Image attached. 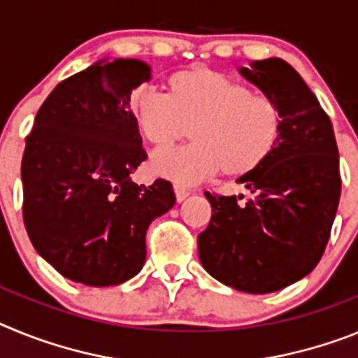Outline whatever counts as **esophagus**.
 <instances>
[{
	"mask_svg": "<svg viewBox=\"0 0 358 358\" xmlns=\"http://www.w3.org/2000/svg\"><path fill=\"white\" fill-rule=\"evenodd\" d=\"M173 189H175V196H176V201H178V203H180V201L185 200V198H187L189 194H191V192H189L187 189L180 187V185H175V187H173Z\"/></svg>",
	"mask_w": 358,
	"mask_h": 358,
	"instance_id": "esophagus-1",
	"label": "esophagus"
}]
</instances>
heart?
Masks as SVG:
<instances>
[{"label": "heart", "instance_id": "obj_1", "mask_svg": "<svg viewBox=\"0 0 358 358\" xmlns=\"http://www.w3.org/2000/svg\"><path fill=\"white\" fill-rule=\"evenodd\" d=\"M167 95L151 88L129 99L136 129L158 151L187 136L194 144L155 155L151 171L178 185H194L223 169L241 178L259 169L275 151L282 131L278 102L209 66L175 71Z\"/></svg>", "mask_w": 358, "mask_h": 358}]
</instances>
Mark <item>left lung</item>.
<instances>
[{
	"label": "left lung",
	"mask_w": 358,
	"mask_h": 358,
	"mask_svg": "<svg viewBox=\"0 0 358 358\" xmlns=\"http://www.w3.org/2000/svg\"><path fill=\"white\" fill-rule=\"evenodd\" d=\"M239 73L278 102L282 131L272 157L238 178L252 196H205L210 223L198 236L203 268L227 287L270 294L321 261L341 198L334 127L303 77L279 57Z\"/></svg>",
	"instance_id": "left-lung-1"
}]
</instances>
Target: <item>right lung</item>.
<instances>
[{
  "label": "right lung",
  "instance_id": "obj_1",
  "mask_svg": "<svg viewBox=\"0 0 358 358\" xmlns=\"http://www.w3.org/2000/svg\"><path fill=\"white\" fill-rule=\"evenodd\" d=\"M151 79L138 59H102L59 83L39 108L21 162L23 220L37 254L70 281L113 287L141 272L145 232L176 198L136 185L148 158L129 110Z\"/></svg>",
  "mask_w": 358,
  "mask_h": 358
}]
</instances>
